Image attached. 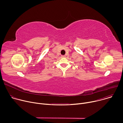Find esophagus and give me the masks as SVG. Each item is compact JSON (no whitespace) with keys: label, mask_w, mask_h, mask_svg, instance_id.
Returning a JSON list of instances; mask_svg holds the SVG:
<instances>
[{"label":"esophagus","mask_w":123,"mask_h":123,"mask_svg":"<svg viewBox=\"0 0 123 123\" xmlns=\"http://www.w3.org/2000/svg\"><path fill=\"white\" fill-rule=\"evenodd\" d=\"M61 57H65L66 56L64 55H61Z\"/></svg>","instance_id":"34e87169"}]
</instances>
